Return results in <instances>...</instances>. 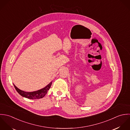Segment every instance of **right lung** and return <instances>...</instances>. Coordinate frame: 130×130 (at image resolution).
Instances as JSON below:
<instances>
[{"label":"right lung","instance_id":"add662e5","mask_svg":"<svg viewBox=\"0 0 130 130\" xmlns=\"http://www.w3.org/2000/svg\"><path fill=\"white\" fill-rule=\"evenodd\" d=\"M52 83V82H51L48 85H47L46 87H45L43 89H41L38 91L30 92H26V91L21 90L20 89H19L18 87H17L14 85V84H13V85L16 90L17 91V92L21 96L29 99L35 100V99H40L43 98L47 94L48 91L50 88Z\"/></svg>","mask_w":130,"mask_h":130}]
</instances>
